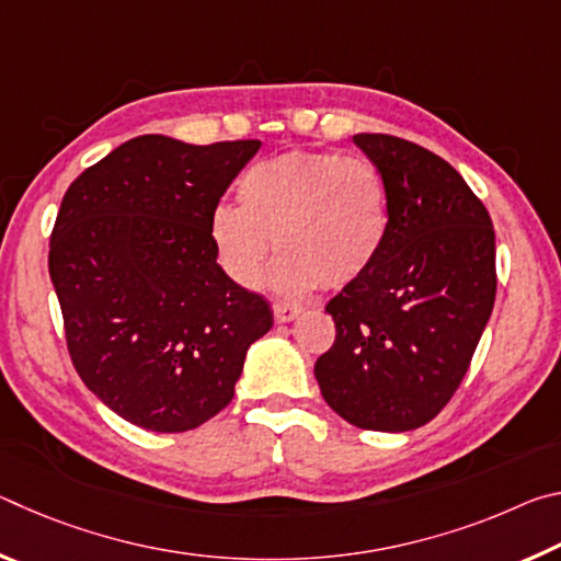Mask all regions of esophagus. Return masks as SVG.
I'll list each match as a JSON object with an SVG mask.
<instances>
[{
  "label": "esophagus",
  "mask_w": 561,
  "mask_h": 561,
  "mask_svg": "<svg viewBox=\"0 0 561 561\" xmlns=\"http://www.w3.org/2000/svg\"><path fill=\"white\" fill-rule=\"evenodd\" d=\"M272 311H274V319H277L279 324H287V321H294L301 314L304 307H299V304H289V301H274Z\"/></svg>",
  "instance_id": "obj_1"
}]
</instances>
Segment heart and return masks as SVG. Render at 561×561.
<instances>
[{"instance_id": "b5f03b06", "label": "heart", "mask_w": 561, "mask_h": 561, "mask_svg": "<svg viewBox=\"0 0 561 561\" xmlns=\"http://www.w3.org/2000/svg\"><path fill=\"white\" fill-rule=\"evenodd\" d=\"M237 205L210 213L217 262L240 287H257L282 252L272 284L304 291L356 282L381 257L391 230L386 178L371 160L331 150H289L257 160L237 183Z\"/></svg>"}]
</instances>
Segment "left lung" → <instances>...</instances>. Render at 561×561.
<instances>
[{"mask_svg": "<svg viewBox=\"0 0 561 561\" xmlns=\"http://www.w3.org/2000/svg\"><path fill=\"white\" fill-rule=\"evenodd\" d=\"M354 144L386 178L391 230L374 267L327 304L336 339L314 376L351 425L403 433L433 421L468 374L495 304V230L440 156L386 133Z\"/></svg>", "mask_w": 561, "mask_h": 561, "instance_id": "1", "label": "left lung"}]
</instances>
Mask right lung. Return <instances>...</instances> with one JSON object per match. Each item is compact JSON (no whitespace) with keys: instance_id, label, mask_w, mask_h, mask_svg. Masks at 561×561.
<instances>
[{"instance_id":"obj_1","label":"right lung","mask_w":561,"mask_h":561,"mask_svg":"<svg viewBox=\"0 0 561 561\" xmlns=\"http://www.w3.org/2000/svg\"><path fill=\"white\" fill-rule=\"evenodd\" d=\"M260 140L138 136L66 190L49 242L66 346L81 381L138 428L183 433L232 401L264 297L217 264L210 213Z\"/></svg>"}]
</instances>
